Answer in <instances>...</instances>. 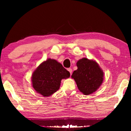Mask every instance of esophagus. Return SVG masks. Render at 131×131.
I'll return each mask as SVG.
<instances>
[{
	"label": "esophagus",
	"mask_w": 131,
	"mask_h": 131,
	"mask_svg": "<svg viewBox=\"0 0 131 131\" xmlns=\"http://www.w3.org/2000/svg\"><path fill=\"white\" fill-rule=\"evenodd\" d=\"M68 70L70 72V75H72V69H71V68H68Z\"/></svg>",
	"instance_id": "obj_1"
}]
</instances>
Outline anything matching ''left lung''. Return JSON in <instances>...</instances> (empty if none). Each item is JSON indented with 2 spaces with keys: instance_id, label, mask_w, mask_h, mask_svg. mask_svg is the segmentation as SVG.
I'll use <instances>...</instances> for the list:
<instances>
[{
  "instance_id": "left-lung-1",
  "label": "left lung",
  "mask_w": 131,
  "mask_h": 131,
  "mask_svg": "<svg viewBox=\"0 0 131 131\" xmlns=\"http://www.w3.org/2000/svg\"><path fill=\"white\" fill-rule=\"evenodd\" d=\"M77 69L72 75L80 91L90 95L96 91L103 81L104 73L96 62L83 58L77 62Z\"/></svg>"
}]
</instances>
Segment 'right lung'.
I'll list each match as a JSON object with an SVG mask.
<instances>
[{"label":"right lung","instance_id":"obj_1","mask_svg":"<svg viewBox=\"0 0 131 131\" xmlns=\"http://www.w3.org/2000/svg\"><path fill=\"white\" fill-rule=\"evenodd\" d=\"M69 77V72L62 64L55 59L48 58L33 73L32 86L37 93L47 97L59 90L62 79Z\"/></svg>","mask_w":131,"mask_h":131}]
</instances>
